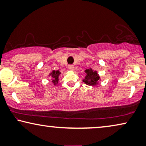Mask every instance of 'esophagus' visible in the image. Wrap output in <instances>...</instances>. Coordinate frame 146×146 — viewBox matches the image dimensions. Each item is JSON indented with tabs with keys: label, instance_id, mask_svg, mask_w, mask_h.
I'll return each instance as SVG.
<instances>
[{
	"label": "esophagus",
	"instance_id": "1",
	"mask_svg": "<svg viewBox=\"0 0 146 146\" xmlns=\"http://www.w3.org/2000/svg\"><path fill=\"white\" fill-rule=\"evenodd\" d=\"M68 69H69V70L73 71L74 69V66H73V65H69V66H68Z\"/></svg>",
	"mask_w": 146,
	"mask_h": 146
}]
</instances>
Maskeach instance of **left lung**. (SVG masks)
<instances>
[{
  "mask_svg": "<svg viewBox=\"0 0 146 146\" xmlns=\"http://www.w3.org/2000/svg\"><path fill=\"white\" fill-rule=\"evenodd\" d=\"M84 73H86V76L82 80V82L84 84L89 86H96L99 84L101 78L97 71H95L92 68H89L86 69Z\"/></svg>",
  "mask_w": 146,
  "mask_h": 146,
  "instance_id": "obj_1",
  "label": "left lung"
}]
</instances>
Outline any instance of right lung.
Instances as JSON below:
<instances>
[{"mask_svg":"<svg viewBox=\"0 0 146 146\" xmlns=\"http://www.w3.org/2000/svg\"><path fill=\"white\" fill-rule=\"evenodd\" d=\"M61 75V72L60 71H55L52 70L51 73H49V75H48V77H50L51 80L52 82L54 84V86H56L59 82V77Z\"/></svg>","mask_w":146,"mask_h":146,"instance_id":"obj_1","label":"right lung"}]
</instances>
